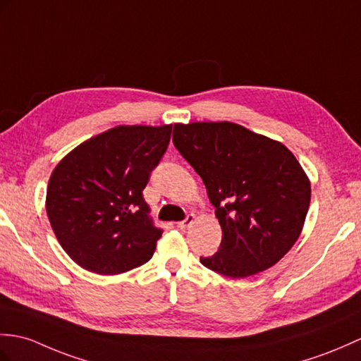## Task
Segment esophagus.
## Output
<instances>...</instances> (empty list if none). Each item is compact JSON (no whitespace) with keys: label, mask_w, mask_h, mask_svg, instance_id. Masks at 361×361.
<instances>
[{"label":"esophagus","mask_w":361,"mask_h":361,"mask_svg":"<svg viewBox=\"0 0 361 361\" xmlns=\"http://www.w3.org/2000/svg\"><path fill=\"white\" fill-rule=\"evenodd\" d=\"M195 220H197V216H195L194 214H189V215L186 216V219H184L183 221L178 223V228H180V229H188V228H190L192 224H194Z\"/></svg>","instance_id":"34e87169"}]
</instances>
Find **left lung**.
Returning <instances> with one entry per match:
<instances>
[{
  "mask_svg": "<svg viewBox=\"0 0 361 361\" xmlns=\"http://www.w3.org/2000/svg\"><path fill=\"white\" fill-rule=\"evenodd\" d=\"M173 145L203 180L223 237L207 269L245 279L269 269L295 245L311 181L280 141L231 121L173 126Z\"/></svg>",
  "mask_w": 361,
  "mask_h": 361,
  "instance_id": "obj_1",
  "label": "left lung"
}]
</instances>
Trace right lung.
Masks as SVG:
<instances>
[{
    "mask_svg": "<svg viewBox=\"0 0 361 361\" xmlns=\"http://www.w3.org/2000/svg\"><path fill=\"white\" fill-rule=\"evenodd\" d=\"M172 124L116 126L71 150L50 175L46 211L61 247L82 269L116 275L152 258L163 231L142 198Z\"/></svg>",
    "mask_w": 361,
    "mask_h": 361,
    "instance_id": "right-lung-1",
    "label": "right lung"
}]
</instances>
